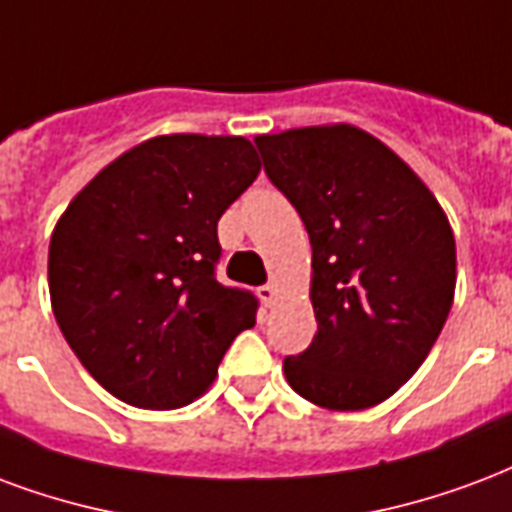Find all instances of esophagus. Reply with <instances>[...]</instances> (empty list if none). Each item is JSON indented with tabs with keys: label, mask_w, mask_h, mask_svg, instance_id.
Listing matches in <instances>:
<instances>
[{
	"label": "esophagus",
	"mask_w": 512,
	"mask_h": 512,
	"mask_svg": "<svg viewBox=\"0 0 512 512\" xmlns=\"http://www.w3.org/2000/svg\"><path fill=\"white\" fill-rule=\"evenodd\" d=\"M257 298L263 301V306H274V301H276V287H274V285L257 287Z\"/></svg>",
	"instance_id": "obj_1"
}]
</instances>
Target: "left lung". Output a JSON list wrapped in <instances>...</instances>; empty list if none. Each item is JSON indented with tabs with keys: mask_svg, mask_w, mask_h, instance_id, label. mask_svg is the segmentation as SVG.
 Returning a JSON list of instances; mask_svg holds the SVG:
<instances>
[{
	"mask_svg": "<svg viewBox=\"0 0 512 512\" xmlns=\"http://www.w3.org/2000/svg\"><path fill=\"white\" fill-rule=\"evenodd\" d=\"M268 179L312 244L317 333L285 358L298 396L366 410L426 361L456 293V238L418 173L352 124L257 135Z\"/></svg>",
	"mask_w": 512,
	"mask_h": 512,
	"instance_id": "obj_1",
	"label": "left lung"
}]
</instances>
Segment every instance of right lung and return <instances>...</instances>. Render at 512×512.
<instances>
[{
  "label": "right lung",
  "mask_w": 512,
  "mask_h": 512,
  "mask_svg": "<svg viewBox=\"0 0 512 512\" xmlns=\"http://www.w3.org/2000/svg\"><path fill=\"white\" fill-rule=\"evenodd\" d=\"M260 173L238 135H157L70 200L48 246L56 323L86 372L140 410L206 393L257 298L219 285L217 222Z\"/></svg>",
  "instance_id": "1"
}]
</instances>
